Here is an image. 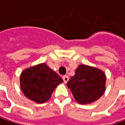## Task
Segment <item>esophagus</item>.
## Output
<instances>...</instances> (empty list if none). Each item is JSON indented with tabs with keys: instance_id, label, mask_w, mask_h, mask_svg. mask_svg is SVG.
Masks as SVG:
<instances>
[{
	"instance_id": "1",
	"label": "esophagus",
	"mask_w": 125,
	"mask_h": 125,
	"mask_svg": "<svg viewBox=\"0 0 125 125\" xmlns=\"http://www.w3.org/2000/svg\"><path fill=\"white\" fill-rule=\"evenodd\" d=\"M63 80L64 82V83H67L68 82V80H69V77L67 76H63Z\"/></svg>"
}]
</instances>
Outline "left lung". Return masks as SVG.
I'll list each match as a JSON object with an SVG mask.
<instances>
[{
	"label": "left lung",
	"mask_w": 125,
	"mask_h": 125,
	"mask_svg": "<svg viewBox=\"0 0 125 125\" xmlns=\"http://www.w3.org/2000/svg\"><path fill=\"white\" fill-rule=\"evenodd\" d=\"M106 77L99 68L86 64H79L67 84L75 100L79 104L95 102L106 90Z\"/></svg>",
	"instance_id": "1"
}]
</instances>
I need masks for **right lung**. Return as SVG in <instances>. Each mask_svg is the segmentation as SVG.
<instances>
[{
	"label": "right lung",
	"mask_w": 125,
	"mask_h": 125,
	"mask_svg": "<svg viewBox=\"0 0 125 125\" xmlns=\"http://www.w3.org/2000/svg\"><path fill=\"white\" fill-rule=\"evenodd\" d=\"M62 83L63 79L46 63L28 67L20 75V88L23 94L37 104L49 100L55 88Z\"/></svg>",
	"instance_id": "add662e5"
}]
</instances>
